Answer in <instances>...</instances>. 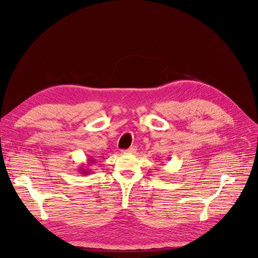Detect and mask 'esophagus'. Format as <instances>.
I'll list each match as a JSON object with an SVG mask.
<instances>
[{"instance_id": "esophagus-1", "label": "esophagus", "mask_w": 258, "mask_h": 258, "mask_svg": "<svg viewBox=\"0 0 258 258\" xmlns=\"http://www.w3.org/2000/svg\"><path fill=\"white\" fill-rule=\"evenodd\" d=\"M136 150H137V148H136L135 146H133V147L128 148V149H127L125 152H127V153H135Z\"/></svg>"}]
</instances>
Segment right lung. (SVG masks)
Wrapping results in <instances>:
<instances>
[{"label": "right lung", "mask_w": 258, "mask_h": 258, "mask_svg": "<svg viewBox=\"0 0 258 258\" xmlns=\"http://www.w3.org/2000/svg\"><path fill=\"white\" fill-rule=\"evenodd\" d=\"M95 163V159L94 158H92L91 156L88 158V161H87V166H91V165H93ZM85 165H82L80 168H79V172L82 174V175H88V174H90L91 172V169H89V168H87V167H84Z\"/></svg>", "instance_id": "1"}]
</instances>
